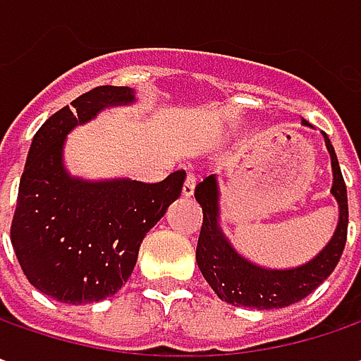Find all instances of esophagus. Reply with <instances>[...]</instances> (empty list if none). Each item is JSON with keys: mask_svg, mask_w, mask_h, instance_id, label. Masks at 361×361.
Returning <instances> with one entry per match:
<instances>
[{"mask_svg": "<svg viewBox=\"0 0 361 361\" xmlns=\"http://www.w3.org/2000/svg\"><path fill=\"white\" fill-rule=\"evenodd\" d=\"M193 188H195V176H193V173H188V176H185V181H183V188H181V195H183V197H192Z\"/></svg>", "mask_w": 361, "mask_h": 361, "instance_id": "1", "label": "esophagus"}]
</instances>
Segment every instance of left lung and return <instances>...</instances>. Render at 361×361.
Instances as JSON below:
<instances>
[{
	"instance_id": "left-lung-1",
	"label": "left lung",
	"mask_w": 361,
	"mask_h": 361,
	"mask_svg": "<svg viewBox=\"0 0 361 361\" xmlns=\"http://www.w3.org/2000/svg\"><path fill=\"white\" fill-rule=\"evenodd\" d=\"M302 126L312 128L305 119ZM324 142L331 159V197L338 204V224L329 242L305 264L293 267H267L255 264L235 250L221 226L219 180L216 173L195 185V202L202 205L204 224L197 240L195 262L209 288L219 300L231 305L254 310H276L292 305L316 290L334 271L342 257L348 235V192L342 178L338 156L326 133Z\"/></svg>"
}]
</instances>
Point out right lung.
<instances>
[{
	"label": "right lung",
	"mask_w": 361,
	"mask_h": 361,
	"mask_svg": "<svg viewBox=\"0 0 361 361\" xmlns=\"http://www.w3.org/2000/svg\"><path fill=\"white\" fill-rule=\"evenodd\" d=\"M133 104V87L99 85L61 107L33 135L11 245L33 288L61 304H94L118 293L135 267L145 233L180 197L185 171L157 183L69 173V133L104 109Z\"/></svg>",
	"instance_id": "obj_1"
}]
</instances>
